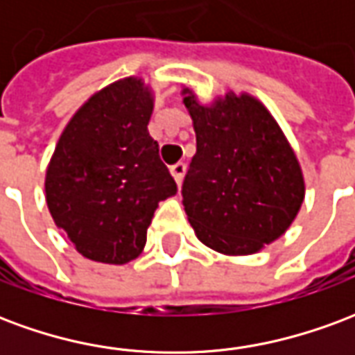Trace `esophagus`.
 I'll use <instances>...</instances> for the list:
<instances>
[{"mask_svg": "<svg viewBox=\"0 0 355 355\" xmlns=\"http://www.w3.org/2000/svg\"><path fill=\"white\" fill-rule=\"evenodd\" d=\"M184 173H186V165H184V163H177V165H173V167H171V175H173V178H175V182H177L178 186L182 184V178H184Z\"/></svg>", "mask_w": 355, "mask_h": 355, "instance_id": "esophagus-1", "label": "esophagus"}]
</instances>
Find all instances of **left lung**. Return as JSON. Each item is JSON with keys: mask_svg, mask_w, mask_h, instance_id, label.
Returning a JSON list of instances; mask_svg holds the SVG:
<instances>
[{"mask_svg": "<svg viewBox=\"0 0 355 355\" xmlns=\"http://www.w3.org/2000/svg\"><path fill=\"white\" fill-rule=\"evenodd\" d=\"M196 155L182 203L201 243L223 254L259 253L282 238L304 201V177L272 114L254 96L226 93L201 104L186 87Z\"/></svg>", "mask_w": 355, "mask_h": 355, "instance_id": "obj_1", "label": "left lung"}]
</instances>
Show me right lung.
<instances>
[{"instance_id":"right-lung-1","label":"right lung","mask_w":355,"mask_h":355,"mask_svg":"<svg viewBox=\"0 0 355 355\" xmlns=\"http://www.w3.org/2000/svg\"><path fill=\"white\" fill-rule=\"evenodd\" d=\"M152 110V89L123 78L94 93L58 139L45 200L55 224L89 261L137 259L157 203L177 193L148 132Z\"/></svg>"}]
</instances>
